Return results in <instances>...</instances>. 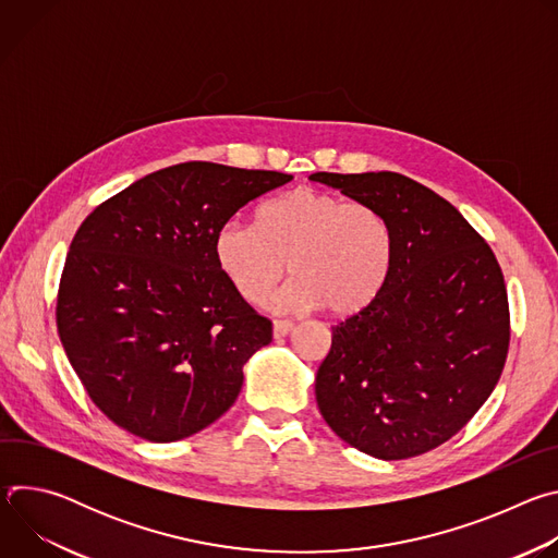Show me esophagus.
Wrapping results in <instances>:
<instances>
[{
    "mask_svg": "<svg viewBox=\"0 0 558 558\" xmlns=\"http://www.w3.org/2000/svg\"><path fill=\"white\" fill-rule=\"evenodd\" d=\"M293 329L291 320H274V338H284Z\"/></svg>",
    "mask_w": 558,
    "mask_h": 558,
    "instance_id": "1",
    "label": "esophagus"
}]
</instances>
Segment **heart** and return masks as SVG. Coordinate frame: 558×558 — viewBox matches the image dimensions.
<instances>
[{"label":"heart","mask_w":558,"mask_h":558,"mask_svg":"<svg viewBox=\"0 0 558 558\" xmlns=\"http://www.w3.org/2000/svg\"><path fill=\"white\" fill-rule=\"evenodd\" d=\"M395 258V233L375 205L298 187L260 205L256 225L227 220L214 235V260L233 291L263 302L284 278L295 280L280 304L325 306L355 315L384 291Z\"/></svg>","instance_id":"1"}]
</instances>
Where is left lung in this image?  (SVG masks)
<instances>
[{
	"label": "left lung",
	"mask_w": 558,
	"mask_h": 558,
	"mask_svg": "<svg viewBox=\"0 0 558 558\" xmlns=\"http://www.w3.org/2000/svg\"><path fill=\"white\" fill-rule=\"evenodd\" d=\"M311 181L388 218L395 258L379 298L331 327L315 375L325 422L377 459L424 454L457 435L495 390L510 347L501 267L439 194L397 172Z\"/></svg>",
	"instance_id": "8db88e82"
}]
</instances>
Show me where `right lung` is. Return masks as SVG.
I'll list each match as a JSON object with an SVG mask.
<instances>
[{
  "label": "right lung",
  "instance_id": "right-lung-1",
  "mask_svg": "<svg viewBox=\"0 0 558 558\" xmlns=\"http://www.w3.org/2000/svg\"><path fill=\"white\" fill-rule=\"evenodd\" d=\"M293 177L190 161L147 174L76 229L57 331L95 407L147 441H179L231 409L271 320L214 260L216 229Z\"/></svg>",
  "mask_w": 558,
  "mask_h": 558
}]
</instances>
